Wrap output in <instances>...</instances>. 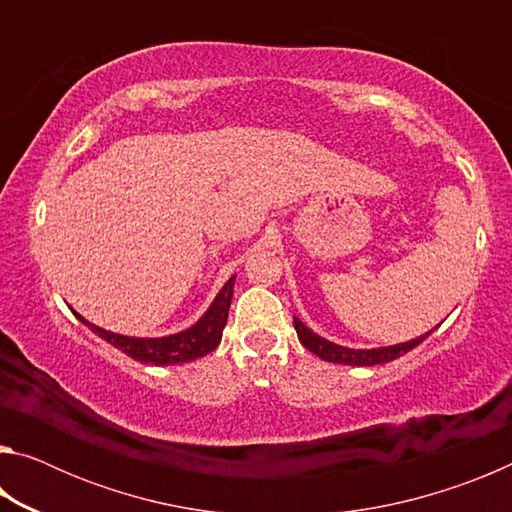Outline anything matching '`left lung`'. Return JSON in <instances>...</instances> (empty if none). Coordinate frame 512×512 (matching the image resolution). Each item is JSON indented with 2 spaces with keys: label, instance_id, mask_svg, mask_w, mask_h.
Returning <instances> with one entry per match:
<instances>
[{
  "label": "left lung",
  "instance_id": "1",
  "mask_svg": "<svg viewBox=\"0 0 512 512\" xmlns=\"http://www.w3.org/2000/svg\"><path fill=\"white\" fill-rule=\"evenodd\" d=\"M293 327H296L300 343L305 345L309 352H314L316 357L329 363H343V366H379V363H388L393 359H400L402 354L411 352L415 345H420L427 336L433 332H427L418 336V339L406 341V343H397V345H388V348H372V350H354V348H343V345H336L332 341L318 336L314 329H309L300 318H293Z\"/></svg>",
  "mask_w": 512,
  "mask_h": 512
}]
</instances>
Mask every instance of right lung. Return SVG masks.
Returning a JSON list of instances; mask_svg holds the SVG:
<instances>
[{
	"label": "right lung",
	"mask_w": 512,
	"mask_h": 512,
	"mask_svg": "<svg viewBox=\"0 0 512 512\" xmlns=\"http://www.w3.org/2000/svg\"><path fill=\"white\" fill-rule=\"evenodd\" d=\"M235 277L232 275L228 282L223 284L219 296L214 298L210 309L205 311L196 325L183 329L178 334L160 336V339H137V336H124L108 332V329L97 327L85 320L81 314L74 316L81 320L83 325H88L94 334H99L103 341L115 345L128 357L142 363H153V366H173V363H187L194 359H201L205 354H210L216 345L221 343L223 327L228 323V309L232 302V293H235Z\"/></svg>",
	"instance_id": "1"
}]
</instances>
